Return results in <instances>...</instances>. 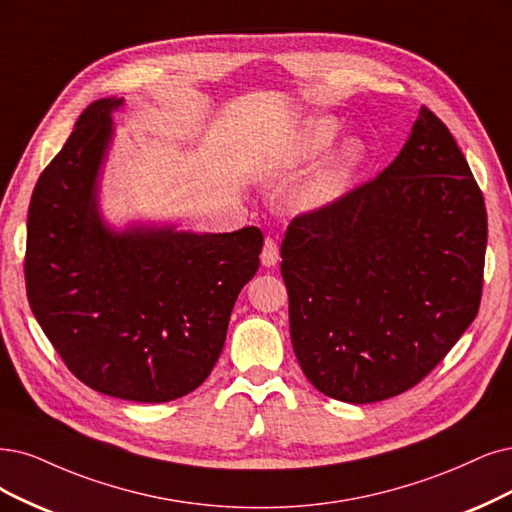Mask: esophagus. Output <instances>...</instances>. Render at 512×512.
I'll list each match as a JSON object with an SVG mask.
<instances>
[{
  "label": "esophagus",
  "instance_id": "1",
  "mask_svg": "<svg viewBox=\"0 0 512 512\" xmlns=\"http://www.w3.org/2000/svg\"><path fill=\"white\" fill-rule=\"evenodd\" d=\"M278 259H280L278 242L272 236H266V242H263V251H261V263L266 268H272V266H276Z\"/></svg>",
  "mask_w": 512,
  "mask_h": 512
}]
</instances>
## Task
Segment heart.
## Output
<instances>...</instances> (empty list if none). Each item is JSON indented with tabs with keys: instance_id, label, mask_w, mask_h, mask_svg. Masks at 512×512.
I'll return each mask as SVG.
<instances>
[{
	"instance_id": "heart-1",
	"label": "heart",
	"mask_w": 512,
	"mask_h": 512,
	"mask_svg": "<svg viewBox=\"0 0 512 512\" xmlns=\"http://www.w3.org/2000/svg\"><path fill=\"white\" fill-rule=\"evenodd\" d=\"M337 128L339 126L333 118H314L306 122L304 128H301L293 137V141L287 145L285 162L301 164V162L314 160L320 151H325L331 145V141L337 135ZM361 154H363L361 145L354 141L346 143L342 151L333 158V162L329 164L325 173L308 185L304 196H301L304 206H310V208L325 206L342 194V189L352 173V168L356 166L358 158H361Z\"/></svg>"
}]
</instances>
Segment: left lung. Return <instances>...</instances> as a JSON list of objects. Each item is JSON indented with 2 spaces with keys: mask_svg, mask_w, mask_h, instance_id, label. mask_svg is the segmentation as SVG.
Listing matches in <instances>:
<instances>
[{
  "mask_svg": "<svg viewBox=\"0 0 512 512\" xmlns=\"http://www.w3.org/2000/svg\"><path fill=\"white\" fill-rule=\"evenodd\" d=\"M485 246L481 187L422 107L388 168L287 227L280 274L312 386L361 405L420 384L479 312Z\"/></svg>",
  "mask_w": 512,
  "mask_h": 512,
  "instance_id": "left-lung-1",
  "label": "left lung"
}]
</instances>
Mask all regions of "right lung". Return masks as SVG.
Returning a JSON list of instances; mask_svg holds the SVG:
<instances>
[{"label":"right lung","mask_w":512,"mask_h":512,"mask_svg":"<svg viewBox=\"0 0 512 512\" xmlns=\"http://www.w3.org/2000/svg\"><path fill=\"white\" fill-rule=\"evenodd\" d=\"M122 99L84 109L44 168L27 217L29 306L67 369L88 388L166 403L213 371L240 289L259 268L263 234L130 230L97 213V175Z\"/></svg>","instance_id":"add662e5"}]
</instances>
